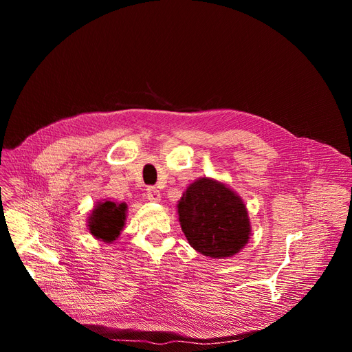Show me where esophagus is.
Segmentation results:
<instances>
[{
  "label": "esophagus",
  "instance_id": "1",
  "mask_svg": "<svg viewBox=\"0 0 352 352\" xmlns=\"http://www.w3.org/2000/svg\"><path fill=\"white\" fill-rule=\"evenodd\" d=\"M146 198L150 199V201L157 202V201L161 199V192H160V190L155 188V187H148V188H146Z\"/></svg>",
  "mask_w": 352,
  "mask_h": 352
}]
</instances>
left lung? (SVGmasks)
<instances>
[{"mask_svg": "<svg viewBox=\"0 0 352 352\" xmlns=\"http://www.w3.org/2000/svg\"><path fill=\"white\" fill-rule=\"evenodd\" d=\"M177 207L184 234L202 255L228 258L248 243V211L243 199L226 184L199 178L190 184Z\"/></svg>", "mask_w": 352, "mask_h": 352, "instance_id": "8db88e82", "label": "left lung"}]
</instances>
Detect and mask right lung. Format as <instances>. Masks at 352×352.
<instances>
[{"label":"right lung","instance_id":"obj_1","mask_svg":"<svg viewBox=\"0 0 352 352\" xmlns=\"http://www.w3.org/2000/svg\"><path fill=\"white\" fill-rule=\"evenodd\" d=\"M126 218V204L113 201L98 202L88 217V230L100 241L113 243L120 236Z\"/></svg>","mask_w":352,"mask_h":352}]
</instances>
